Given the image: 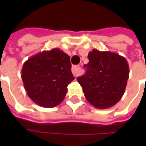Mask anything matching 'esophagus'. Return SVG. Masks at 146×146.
Here are the masks:
<instances>
[{"instance_id": "34e87169", "label": "esophagus", "mask_w": 146, "mask_h": 146, "mask_svg": "<svg viewBox=\"0 0 146 146\" xmlns=\"http://www.w3.org/2000/svg\"><path fill=\"white\" fill-rule=\"evenodd\" d=\"M72 73H73V76H78L80 73V68L79 66H74L72 68Z\"/></svg>"}]
</instances>
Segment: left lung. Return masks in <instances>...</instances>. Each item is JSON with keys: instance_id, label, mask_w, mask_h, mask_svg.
I'll return each mask as SVG.
<instances>
[{"instance_id": "obj_1", "label": "left lung", "mask_w": 146, "mask_h": 146, "mask_svg": "<svg viewBox=\"0 0 146 146\" xmlns=\"http://www.w3.org/2000/svg\"><path fill=\"white\" fill-rule=\"evenodd\" d=\"M87 71L77 77L86 99L97 109L113 106L121 99L129 78V66L124 57L111 51L93 49L88 53Z\"/></svg>"}]
</instances>
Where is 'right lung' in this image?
Segmentation results:
<instances>
[{
  "instance_id": "1",
  "label": "right lung",
  "mask_w": 146,
  "mask_h": 146,
  "mask_svg": "<svg viewBox=\"0 0 146 146\" xmlns=\"http://www.w3.org/2000/svg\"><path fill=\"white\" fill-rule=\"evenodd\" d=\"M21 76L27 95L45 108L61 103L66 95L67 86L74 80L70 57L59 48L30 57L24 62Z\"/></svg>"
}]
</instances>
